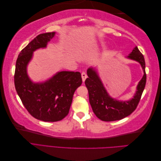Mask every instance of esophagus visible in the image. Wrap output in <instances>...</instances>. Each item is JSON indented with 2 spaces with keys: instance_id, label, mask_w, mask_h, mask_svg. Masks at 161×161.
Masks as SVG:
<instances>
[{
  "instance_id": "34e87169",
  "label": "esophagus",
  "mask_w": 161,
  "mask_h": 161,
  "mask_svg": "<svg viewBox=\"0 0 161 161\" xmlns=\"http://www.w3.org/2000/svg\"><path fill=\"white\" fill-rule=\"evenodd\" d=\"M81 76H82V81L85 82V80H86V79L87 78V75L86 73L85 72H82V74H81Z\"/></svg>"
}]
</instances>
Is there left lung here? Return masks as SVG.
<instances>
[{
    "mask_svg": "<svg viewBox=\"0 0 161 161\" xmlns=\"http://www.w3.org/2000/svg\"><path fill=\"white\" fill-rule=\"evenodd\" d=\"M127 58L139 62L144 71V76L138 82L134 98L129 101H120L112 98L93 68L87 70L89 77L85 80V85L89 91L90 104L95 115L102 121L120 120L130 115L137 108L141 99L147 82L144 56L136 46Z\"/></svg>",
    "mask_w": 161,
    "mask_h": 161,
    "instance_id": "1",
    "label": "left lung"
}]
</instances>
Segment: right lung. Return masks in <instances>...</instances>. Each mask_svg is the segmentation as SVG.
Here are the masks:
<instances>
[{
  "label": "right lung",
  "mask_w": 161,
  "mask_h": 161,
  "mask_svg": "<svg viewBox=\"0 0 161 161\" xmlns=\"http://www.w3.org/2000/svg\"><path fill=\"white\" fill-rule=\"evenodd\" d=\"M54 36L55 32L42 33L29 43L19 53L14 76L15 89L29 113L37 119L51 122L69 114L73 95L82 84L79 72H59L40 83H34L29 78L27 66L33 52L46 47Z\"/></svg>",
  "instance_id": "add662e5"
}]
</instances>
